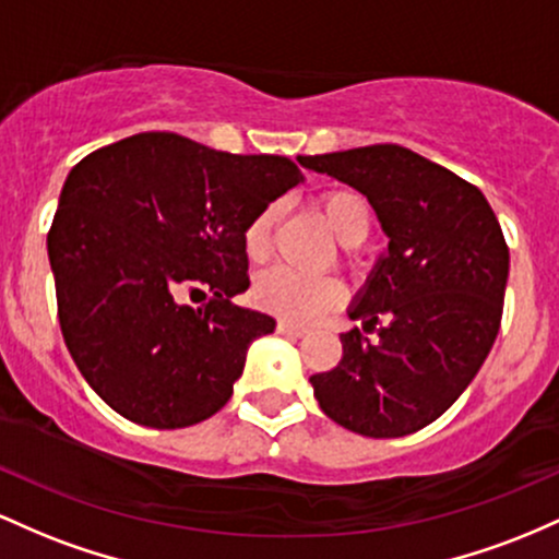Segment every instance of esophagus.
Segmentation results:
<instances>
[{"instance_id":"obj_1","label":"esophagus","mask_w":559,"mask_h":559,"mask_svg":"<svg viewBox=\"0 0 559 559\" xmlns=\"http://www.w3.org/2000/svg\"><path fill=\"white\" fill-rule=\"evenodd\" d=\"M277 332H280V335L304 337L309 330H306L304 324H296V322H287V319H280V322H277Z\"/></svg>"}]
</instances>
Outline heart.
Segmentation results:
<instances>
[{
  "label": "heart",
  "instance_id": "heart-1",
  "mask_svg": "<svg viewBox=\"0 0 559 559\" xmlns=\"http://www.w3.org/2000/svg\"><path fill=\"white\" fill-rule=\"evenodd\" d=\"M319 209L343 242L364 240L372 224V209L361 192L335 187L319 195ZM277 222V205H263L242 231V248L250 261H261L272 246V229ZM253 298L261 309L280 313L293 322H311L324 311L335 309L346 298V290L335 277L300 274L296 269L274 266L263 272L253 285Z\"/></svg>",
  "mask_w": 559,
  "mask_h": 559
}]
</instances>
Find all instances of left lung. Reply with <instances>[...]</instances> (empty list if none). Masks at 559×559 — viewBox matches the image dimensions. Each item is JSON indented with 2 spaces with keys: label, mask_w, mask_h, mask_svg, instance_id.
Wrapping results in <instances>:
<instances>
[{
  "label": "left lung",
  "mask_w": 559,
  "mask_h": 559,
  "mask_svg": "<svg viewBox=\"0 0 559 559\" xmlns=\"http://www.w3.org/2000/svg\"><path fill=\"white\" fill-rule=\"evenodd\" d=\"M356 187L391 237L343 332V356L311 374L332 423L367 438L423 430L462 396L499 335L510 248L475 185L401 144L300 155Z\"/></svg>",
  "instance_id": "left-lung-1"
}]
</instances>
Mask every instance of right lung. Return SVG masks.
<instances>
[{
	"mask_svg": "<svg viewBox=\"0 0 559 559\" xmlns=\"http://www.w3.org/2000/svg\"><path fill=\"white\" fill-rule=\"evenodd\" d=\"M282 155H231L171 131L99 147L68 174L47 235L73 361L131 423L190 428L231 396L274 319L240 309L246 224L296 187ZM211 292L200 310L185 295Z\"/></svg>",
	"mask_w": 559,
	"mask_h": 559,
	"instance_id": "obj_1",
	"label": "right lung"
}]
</instances>
